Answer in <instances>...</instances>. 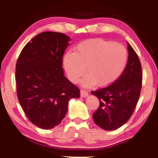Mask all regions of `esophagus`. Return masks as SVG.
<instances>
[{
  "label": "esophagus",
  "mask_w": 158,
  "mask_h": 158,
  "mask_svg": "<svg viewBox=\"0 0 158 158\" xmlns=\"http://www.w3.org/2000/svg\"><path fill=\"white\" fill-rule=\"evenodd\" d=\"M88 96V92L87 91V90H83V89H81V97H86Z\"/></svg>",
  "instance_id": "obj_1"
}]
</instances>
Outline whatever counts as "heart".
Returning <instances> with one entry per match:
<instances>
[{
	"mask_svg": "<svg viewBox=\"0 0 158 158\" xmlns=\"http://www.w3.org/2000/svg\"><path fill=\"white\" fill-rule=\"evenodd\" d=\"M127 60V52L122 44L96 39L84 41L64 56L63 64L68 78L77 83L86 70L82 81L85 86L97 83L100 87L111 85L122 74Z\"/></svg>",
	"mask_w": 158,
	"mask_h": 158,
	"instance_id": "obj_1",
	"label": "heart"
}]
</instances>
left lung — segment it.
<instances>
[{
    "mask_svg": "<svg viewBox=\"0 0 158 158\" xmlns=\"http://www.w3.org/2000/svg\"><path fill=\"white\" fill-rule=\"evenodd\" d=\"M128 51V61L119 77L107 87L91 91L99 100V106L93 118L96 125L107 131L119 128L129 119L140 96L141 62L129 43Z\"/></svg>",
    "mask_w": 158,
    "mask_h": 158,
    "instance_id": "1",
    "label": "left lung"
}]
</instances>
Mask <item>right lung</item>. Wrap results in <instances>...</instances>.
<instances>
[{
    "instance_id": "1",
    "label": "right lung",
    "mask_w": 158,
    "mask_h": 158,
    "mask_svg": "<svg viewBox=\"0 0 158 158\" xmlns=\"http://www.w3.org/2000/svg\"><path fill=\"white\" fill-rule=\"evenodd\" d=\"M69 41L60 32H42L25 45L17 60V96L26 116L40 128L60 124L69 100L80 97V89L66 78L62 69Z\"/></svg>"
}]
</instances>
